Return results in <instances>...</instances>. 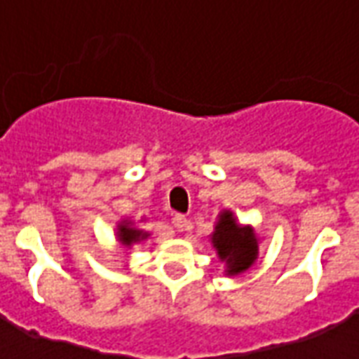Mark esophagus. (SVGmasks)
<instances>
[{
  "mask_svg": "<svg viewBox=\"0 0 359 359\" xmlns=\"http://www.w3.org/2000/svg\"><path fill=\"white\" fill-rule=\"evenodd\" d=\"M171 223H172V226L177 229V231H184V229H187V225H188V221H187V217H184V215H175Z\"/></svg>",
  "mask_w": 359,
  "mask_h": 359,
  "instance_id": "34e87169",
  "label": "esophagus"
}]
</instances>
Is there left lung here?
<instances>
[{"mask_svg": "<svg viewBox=\"0 0 359 359\" xmlns=\"http://www.w3.org/2000/svg\"><path fill=\"white\" fill-rule=\"evenodd\" d=\"M211 244L217 250L219 259L225 262V273L231 277L250 269L257 259V236L254 229L241 225L233 211L223 210L219 213Z\"/></svg>", "mask_w": 359, "mask_h": 359, "instance_id": "1", "label": "left lung"}]
</instances>
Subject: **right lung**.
<instances>
[{
    "label": "right lung",
    "mask_w": 359,
    "mask_h": 359,
    "mask_svg": "<svg viewBox=\"0 0 359 359\" xmlns=\"http://www.w3.org/2000/svg\"><path fill=\"white\" fill-rule=\"evenodd\" d=\"M148 236L149 233L142 231V229H136L133 221H128V219L121 221L117 226V238L123 246H133V244H136V242L146 241Z\"/></svg>",
    "instance_id": "add662e5"
}]
</instances>
